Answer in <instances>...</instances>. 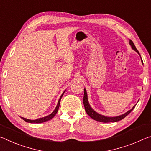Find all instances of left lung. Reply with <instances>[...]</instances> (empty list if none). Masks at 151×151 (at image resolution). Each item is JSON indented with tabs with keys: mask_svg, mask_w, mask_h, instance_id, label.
Segmentation results:
<instances>
[{
	"mask_svg": "<svg viewBox=\"0 0 151 151\" xmlns=\"http://www.w3.org/2000/svg\"><path fill=\"white\" fill-rule=\"evenodd\" d=\"M130 44L131 45L132 48L133 50H134L135 51L137 52V53L140 55L139 52L138 51V50L136 49V47H135L134 44L132 40H130ZM83 104H84L85 106V111L87 112V114L91 118H93V119L96 121H99L101 122H104V123H108V122H118L119 120H122V119H124L125 117H126L130 113V112L132 111L136 105L132 107V109H131L130 110H129L128 111L126 112L124 114L121 115V116H117V117H106L104 116H102V115H100L99 114H97V112H95L94 110H93L89 104L88 102V99H87V91H86L85 88L84 89V97H83Z\"/></svg>",
	"mask_w": 151,
	"mask_h": 151,
	"instance_id": "left-lung-1",
	"label": "left lung"
}]
</instances>
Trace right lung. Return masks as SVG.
Returning <instances> with one entry per match:
<instances>
[{
    "instance_id": "1",
    "label": "right lung",
    "mask_w": 151,
    "mask_h": 151,
    "mask_svg": "<svg viewBox=\"0 0 151 151\" xmlns=\"http://www.w3.org/2000/svg\"><path fill=\"white\" fill-rule=\"evenodd\" d=\"M64 93H64L62 94V95L60 96V97L59 99V101L58 102V104H57V106L56 107V109H54V111L52 112V113L49 115V116H47L46 117H44V118H39V119H35V120H31V119H26V118H22L24 121L27 122H29V123H33V124H40V123H42V122H45L46 121H48L50 120V119H51L52 118H53L55 116V115L56 114L57 112H58V108H59V106H60V100H61V98L63 96Z\"/></svg>"
}]
</instances>
